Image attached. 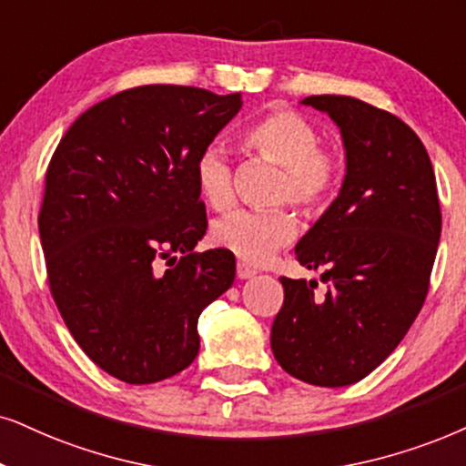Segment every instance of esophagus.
Segmentation results:
<instances>
[{
  "label": "esophagus",
  "mask_w": 466,
  "mask_h": 466,
  "mask_svg": "<svg viewBox=\"0 0 466 466\" xmlns=\"http://www.w3.org/2000/svg\"><path fill=\"white\" fill-rule=\"evenodd\" d=\"M237 275H238V279H249V277L256 275V270L247 267V264H238V267H237Z\"/></svg>",
  "instance_id": "1"
}]
</instances>
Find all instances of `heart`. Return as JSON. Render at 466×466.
Listing matches in <instances>:
<instances>
[{
    "mask_svg": "<svg viewBox=\"0 0 466 466\" xmlns=\"http://www.w3.org/2000/svg\"><path fill=\"white\" fill-rule=\"evenodd\" d=\"M320 135L308 117L292 109H273L243 133V146L281 167L275 182L273 204H292L299 213L314 217L327 208L339 185V158L320 148ZM196 185L210 208L234 206L232 165L221 146L210 144L196 161ZM297 221L286 208L238 210L217 223L213 240L245 264H264L277 249L290 243Z\"/></svg>",
    "mask_w": 466,
    "mask_h": 466,
    "instance_id": "heart-1",
    "label": "heart"
}]
</instances>
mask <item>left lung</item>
<instances>
[{"label":"left lung","instance_id":"1","mask_svg":"<svg viewBox=\"0 0 466 466\" xmlns=\"http://www.w3.org/2000/svg\"><path fill=\"white\" fill-rule=\"evenodd\" d=\"M339 127V196L297 243V260L329 284L288 279L270 329L277 363L318 387L361 380L396 350L426 301L441 238L432 163L398 116L352 96H308Z\"/></svg>","mask_w":466,"mask_h":466}]
</instances>
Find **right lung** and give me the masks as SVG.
<instances>
[{
	"label": "right lung",
	"mask_w": 466,
	"mask_h": 466,
	"mask_svg": "<svg viewBox=\"0 0 466 466\" xmlns=\"http://www.w3.org/2000/svg\"><path fill=\"white\" fill-rule=\"evenodd\" d=\"M240 105L191 86L131 87L76 117L46 167L38 232L53 301L81 350L128 385L189 368L199 314L234 284V253L193 251L208 226L196 161Z\"/></svg>",
	"instance_id": "1"
}]
</instances>
